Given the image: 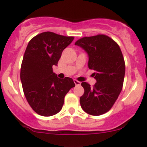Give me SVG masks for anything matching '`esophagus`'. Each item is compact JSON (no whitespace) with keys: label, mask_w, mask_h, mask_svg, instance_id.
<instances>
[{"label":"esophagus","mask_w":147,"mask_h":147,"mask_svg":"<svg viewBox=\"0 0 147 147\" xmlns=\"http://www.w3.org/2000/svg\"><path fill=\"white\" fill-rule=\"evenodd\" d=\"M74 83H75V85H81V82H79V81H77V80H74Z\"/></svg>","instance_id":"obj_1"}]
</instances>
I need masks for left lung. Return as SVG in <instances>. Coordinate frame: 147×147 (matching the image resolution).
I'll return each mask as SVG.
<instances>
[{
  "label": "left lung",
  "instance_id": "obj_1",
  "mask_svg": "<svg viewBox=\"0 0 147 147\" xmlns=\"http://www.w3.org/2000/svg\"><path fill=\"white\" fill-rule=\"evenodd\" d=\"M75 45L88 55V67L96 82L91 87L82 82L85 93L80 97L82 110L92 115L107 113L113 107L122 90L125 63L120 47L106 35L98 34L80 39Z\"/></svg>",
  "mask_w": 147,
  "mask_h": 147
}]
</instances>
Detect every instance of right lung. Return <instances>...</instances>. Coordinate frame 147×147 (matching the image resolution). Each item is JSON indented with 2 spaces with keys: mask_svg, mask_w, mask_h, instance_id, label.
Wrapping results in <instances>:
<instances>
[{
  "mask_svg": "<svg viewBox=\"0 0 147 147\" xmlns=\"http://www.w3.org/2000/svg\"><path fill=\"white\" fill-rule=\"evenodd\" d=\"M74 37L47 32L30 40L20 69V80L27 102L37 114L54 115L62 110L66 93L75 86L69 77L59 79L53 73L62 53Z\"/></svg>",
  "mask_w": 147,
  "mask_h": 147,
  "instance_id": "obj_1",
  "label": "right lung"
}]
</instances>
